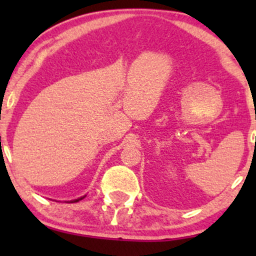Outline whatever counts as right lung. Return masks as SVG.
Masks as SVG:
<instances>
[{
  "label": "right lung",
  "mask_w": 256,
  "mask_h": 256,
  "mask_svg": "<svg viewBox=\"0 0 256 256\" xmlns=\"http://www.w3.org/2000/svg\"><path fill=\"white\" fill-rule=\"evenodd\" d=\"M84 198H85V196H83V198H79L77 200H72V201H70V202H78V201H80V200H83Z\"/></svg>",
  "instance_id": "1"
}]
</instances>
